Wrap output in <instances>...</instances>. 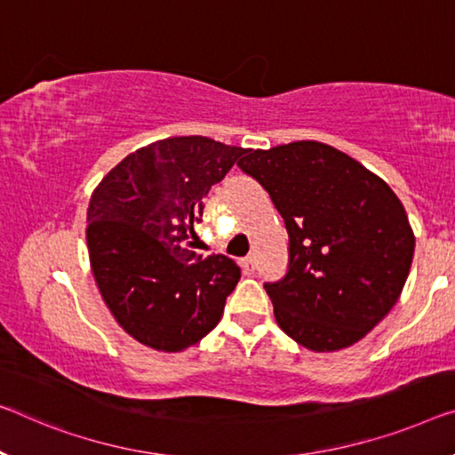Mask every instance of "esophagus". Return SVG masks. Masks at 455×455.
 Masks as SVG:
<instances>
[{"instance_id":"esophagus-1","label":"esophagus","mask_w":455,"mask_h":455,"mask_svg":"<svg viewBox=\"0 0 455 455\" xmlns=\"http://www.w3.org/2000/svg\"><path fill=\"white\" fill-rule=\"evenodd\" d=\"M240 267H242L243 272H246V275H251V272H254V258H251V256L242 258Z\"/></svg>"}]
</instances>
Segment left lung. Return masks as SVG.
Returning a JSON list of instances; mask_svg holds the SVG:
<instances>
[{
    "label": "left lung",
    "instance_id": "obj_1",
    "mask_svg": "<svg viewBox=\"0 0 455 455\" xmlns=\"http://www.w3.org/2000/svg\"><path fill=\"white\" fill-rule=\"evenodd\" d=\"M237 166L267 188L289 232V270L264 283L278 327L313 352L360 341L393 309L413 262L401 199L315 140L248 148Z\"/></svg>",
    "mask_w": 455,
    "mask_h": 455
}]
</instances>
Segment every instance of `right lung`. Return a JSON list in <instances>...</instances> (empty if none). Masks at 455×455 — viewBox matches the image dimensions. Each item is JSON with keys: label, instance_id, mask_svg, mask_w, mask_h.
<instances>
[{"label": "right lung", "instance_id": "obj_1", "mask_svg": "<svg viewBox=\"0 0 455 455\" xmlns=\"http://www.w3.org/2000/svg\"><path fill=\"white\" fill-rule=\"evenodd\" d=\"M243 148L205 136L158 140L125 156L91 195V270L111 315L140 344L183 352L220 323L240 267L187 242L209 188Z\"/></svg>", "mask_w": 455, "mask_h": 455}]
</instances>
